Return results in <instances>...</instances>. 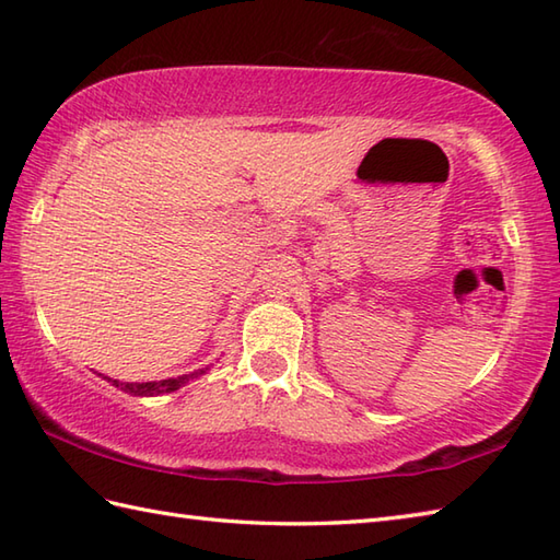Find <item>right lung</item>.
I'll list each match as a JSON object with an SVG mask.
<instances>
[{"label":"right lung","instance_id":"add662e5","mask_svg":"<svg viewBox=\"0 0 560 560\" xmlns=\"http://www.w3.org/2000/svg\"><path fill=\"white\" fill-rule=\"evenodd\" d=\"M209 368H201V371H195L189 375H177V377H168V380H159V383H120V380L105 377L108 383H113L115 387H120L122 392H129L135 397H153V395H163V392H175L180 389L183 385H187L189 380H195L199 375H205Z\"/></svg>","mask_w":560,"mask_h":560}]
</instances>
